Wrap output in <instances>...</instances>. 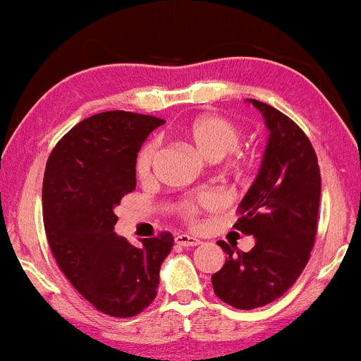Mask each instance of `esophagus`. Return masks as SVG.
I'll return each instance as SVG.
<instances>
[{"instance_id": "1", "label": "esophagus", "mask_w": 361, "mask_h": 361, "mask_svg": "<svg viewBox=\"0 0 361 361\" xmlns=\"http://www.w3.org/2000/svg\"><path fill=\"white\" fill-rule=\"evenodd\" d=\"M176 243L180 247H195V245H199L200 240L197 237L187 235V233H180V235L176 237Z\"/></svg>"}]
</instances>
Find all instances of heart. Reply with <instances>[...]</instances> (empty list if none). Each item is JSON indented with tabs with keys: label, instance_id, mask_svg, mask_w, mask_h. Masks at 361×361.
Wrapping results in <instances>:
<instances>
[{
	"label": "heart",
	"instance_id": "obj_1",
	"mask_svg": "<svg viewBox=\"0 0 361 361\" xmlns=\"http://www.w3.org/2000/svg\"><path fill=\"white\" fill-rule=\"evenodd\" d=\"M180 135L207 161H219V159L235 151L238 140H240V130L232 121L214 114H205L190 121L189 124L182 128ZM156 152L157 146L154 142L144 146L142 151L139 152L137 161H135V172L142 179L151 174ZM214 204V195H200L194 202H187L184 209L187 217L192 219L200 209L212 207Z\"/></svg>",
	"mask_w": 361,
	"mask_h": 361
}]
</instances>
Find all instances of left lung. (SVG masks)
I'll return each instance as SVG.
<instances>
[{
    "label": "left lung",
    "instance_id": "obj_1",
    "mask_svg": "<svg viewBox=\"0 0 361 361\" xmlns=\"http://www.w3.org/2000/svg\"><path fill=\"white\" fill-rule=\"evenodd\" d=\"M247 102L262 112L269 129L259 174L235 224L255 245L240 252L237 243L219 240L227 257L212 275L215 295L240 310L277 300L300 277L315 242L322 192L317 154L303 130L275 107Z\"/></svg>",
    "mask_w": 361,
    "mask_h": 361
}]
</instances>
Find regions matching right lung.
<instances>
[{
  "label": "right lung",
  "instance_id": "1",
  "mask_svg": "<svg viewBox=\"0 0 361 361\" xmlns=\"http://www.w3.org/2000/svg\"><path fill=\"white\" fill-rule=\"evenodd\" d=\"M154 116L109 111L91 116L53 149L43 180V217L61 272L97 310L134 317L157 295L171 233L135 247L114 232L116 207L135 189V161Z\"/></svg>",
  "mask_w": 361,
  "mask_h": 361
}]
</instances>
